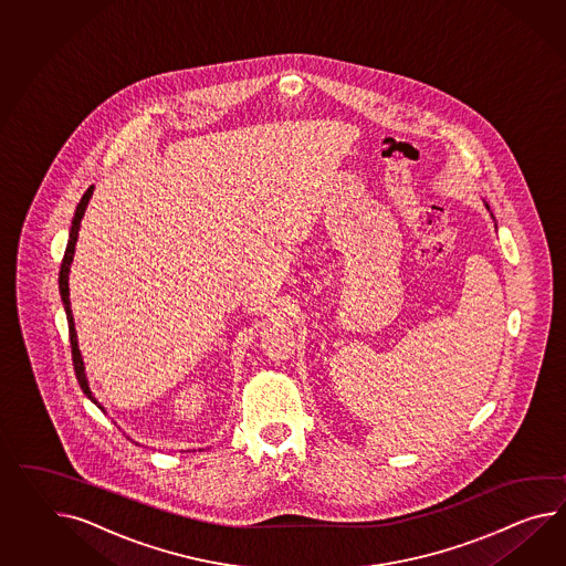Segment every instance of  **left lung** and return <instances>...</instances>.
<instances>
[{"instance_id":"left-lung-1","label":"left lung","mask_w":566,"mask_h":566,"mask_svg":"<svg viewBox=\"0 0 566 566\" xmlns=\"http://www.w3.org/2000/svg\"><path fill=\"white\" fill-rule=\"evenodd\" d=\"M484 207L489 208V205H486V202H484Z\"/></svg>"}]
</instances>
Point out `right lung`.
<instances>
[{"instance_id":"add662e5","label":"right lung","mask_w":566,"mask_h":566,"mask_svg":"<svg viewBox=\"0 0 566 566\" xmlns=\"http://www.w3.org/2000/svg\"><path fill=\"white\" fill-rule=\"evenodd\" d=\"M94 193V186L87 188V192L83 193L80 205L75 208V217L71 221L70 229V241H67V248H65V255H63V262H61V272H59V292H61V301L65 306V315H67V323H70V342H71V356H73V368H75V376H77V382L82 386L83 395L87 399L92 400L94 405H97V409L104 411V407L97 402L90 382H87V376H85V366H83L82 352H80V345H77V332H75V321H73V313H71V301H70V272L71 262H73V253H75V243H77V237H80V227H82L83 214H85V208L87 202ZM106 413V411H104Z\"/></svg>"}]
</instances>
